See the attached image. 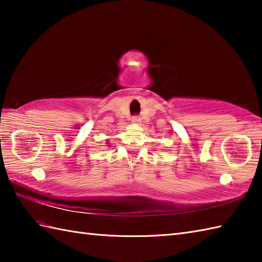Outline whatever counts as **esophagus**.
<instances>
[{
    "label": "esophagus",
    "instance_id": "obj_1",
    "mask_svg": "<svg viewBox=\"0 0 262 262\" xmlns=\"http://www.w3.org/2000/svg\"><path fill=\"white\" fill-rule=\"evenodd\" d=\"M141 118L140 117H137V116H134V117H132V122L133 124H135V125H138V124H141Z\"/></svg>",
    "mask_w": 262,
    "mask_h": 262
}]
</instances>
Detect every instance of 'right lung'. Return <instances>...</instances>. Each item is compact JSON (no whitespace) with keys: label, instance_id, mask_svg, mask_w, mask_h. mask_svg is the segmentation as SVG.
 <instances>
[{"label":"right lung","instance_id":"obj_1","mask_svg":"<svg viewBox=\"0 0 262 262\" xmlns=\"http://www.w3.org/2000/svg\"><path fill=\"white\" fill-rule=\"evenodd\" d=\"M107 144H108V143H107Z\"/></svg>","mask_w":262,"mask_h":262}]
</instances>
